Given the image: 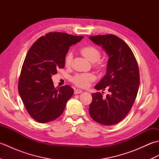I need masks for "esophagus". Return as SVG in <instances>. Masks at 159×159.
I'll return each instance as SVG.
<instances>
[{"label": "esophagus", "mask_w": 159, "mask_h": 159, "mask_svg": "<svg viewBox=\"0 0 159 159\" xmlns=\"http://www.w3.org/2000/svg\"><path fill=\"white\" fill-rule=\"evenodd\" d=\"M83 91L81 89H77L76 90H74V94H78V93H82Z\"/></svg>", "instance_id": "1"}]
</instances>
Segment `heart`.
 <instances>
[{"label":"heart","instance_id":"1","mask_svg":"<svg viewBox=\"0 0 159 159\" xmlns=\"http://www.w3.org/2000/svg\"><path fill=\"white\" fill-rule=\"evenodd\" d=\"M81 55L86 58L89 61L95 63V66L97 67H101L102 66V63L98 59L100 57V52L98 49L93 46H84L80 50ZM72 61V55L71 53H68L66 57L65 63L66 66H70ZM96 77L92 73H81L77 74L72 78V82L78 87L86 88L89 87L91 82L95 80Z\"/></svg>","mask_w":159,"mask_h":159}]
</instances>
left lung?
I'll list each match as a JSON object with an SVG mask.
<instances>
[{
	"label": "left lung",
	"mask_w": 159,
	"mask_h": 159,
	"mask_svg": "<svg viewBox=\"0 0 159 159\" xmlns=\"http://www.w3.org/2000/svg\"><path fill=\"white\" fill-rule=\"evenodd\" d=\"M109 57L107 72L95 86L97 90L108 89L109 93H92L89 115L96 122L104 126L117 124L127 116L133 107L139 86L138 64L130 47L112 34L90 36Z\"/></svg>",
	"instance_id": "8db88e82"
}]
</instances>
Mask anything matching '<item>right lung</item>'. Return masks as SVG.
Listing matches in <instances>:
<instances>
[{
  "label": "right lung",
  "instance_id": "add662e5",
  "mask_svg": "<svg viewBox=\"0 0 159 159\" xmlns=\"http://www.w3.org/2000/svg\"><path fill=\"white\" fill-rule=\"evenodd\" d=\"M83 36L50 32L33 43L26 54L18 80V92L26 111L35 121L46 123L63 112L74 90L69 85L55 88L52 75L65 67L70 46Z\"/></svg>",
  "mask_w": 159,
  "mask_h": 159
}]
</instances>
